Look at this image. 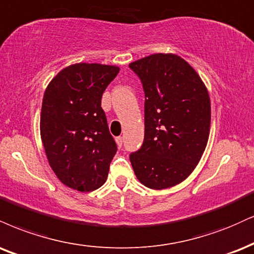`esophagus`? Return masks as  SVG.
Masks as SVG:
<instances>
[{"label":"esophagus","mask_w":254,"mask_h":254,"mask_svg":"<svg viewBox=\"0 0 254 254\" xmlns=\"http://www.w3.org/2000/svg\"><path fill=\"white\" fill-rule=\"evenodd\" d=\"M116 142H117L119 148H122V146H123V137H122V136L117 137V138H116Z\"/></svg>","instance_id":"1"}]
</instances>
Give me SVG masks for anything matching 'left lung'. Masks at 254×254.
I'll list each match as a JSON object with an SVG mask.
<instances>
[{"label":"left lung","instance_id":"obj_1","mask_svg":"<svg viewBox=\"0 0 254 254\" xmlns=\"http://www.w3.org/2000/svg\"><path fill=\"white\" fill-rule=\"evenodd\" d=\"M144 91V140L130 154L145 187L166 189L190 175L209 136L210 100L187 61L157 53L129 65Z\"/></svg>","mask_w":254,"mask_h":254}]
</instances>
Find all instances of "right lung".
I'll use <instances>...</instances> for the list:
<instances>
[{
  "mask_svg": "<svg viewBox=\"0 0 254 254\" xmlns=\"http://www.w3.org/2000/svg\"><path fill=\"white\" fill-rule=\"evenodd\" d=\"M118 72L116 66L75 64L58 73L46 88L41 139L51 168L67 187L92 191L108 179L117 144L102 96Z\"/></svg>",
  "mask_w": 254,
  "mask_h": 254,
  "instance_id": "1",
  "label": "right lung"
}]
</instances>
